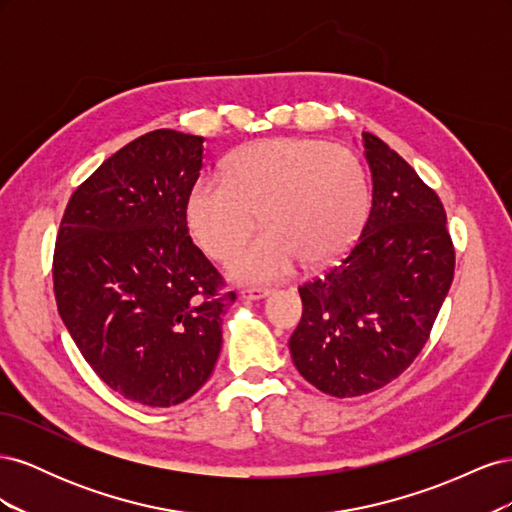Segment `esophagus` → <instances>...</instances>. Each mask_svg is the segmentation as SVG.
Segmentation results:
<instances>
[{
    "instance_id": "1",
    "label": "esophagus",
    "mask_w": 512,
    "mask_h": 512,
    "mask_svg": "<svg viewBox=\"0 0 512 512\" xmlns=\"http://www.w3.org/2000/svg\"><path fill=\"white\" fill-rule=\"evenodd\" d=\"M271 294V288H262V286H252V288H243L241 290V297L243 299H250V301H258V299H265Z\"/></svg>"
}]
</instances>
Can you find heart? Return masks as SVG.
<instances>
[{"label": "heart", "instance_id": "b5f03b06", "mask_svg": "<svg viewBox=\"0 0 512 512\" xmlns=\"http://www.w3.org/2000/svg\"><path fill=\"white\" fill-rule=\"evenodd\" d=\"M230 258L241 282H275L303 260L314 269L342 256L369 211V181L346 147L316 138H267L239 149L222 175H203L188 198V224L203 250Z\"/></svg>", "mask_w": 512, "mask_h": 512}]
</instances>
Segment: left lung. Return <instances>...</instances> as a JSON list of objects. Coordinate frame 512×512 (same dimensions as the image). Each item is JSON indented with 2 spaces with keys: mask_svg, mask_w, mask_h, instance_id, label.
<instances>
[{
  "mask_svg": "<svg viewBox=\"0 0 512 512\" xmlns=\"http://www.w3.org/2000/svg\"><path fill=\"white\" fill-rule=\"evenodd\" d=\"M374 181L361 237L335 267L299 286L290 337L299 374L333 397L382 389L427 344L453 284L455 247L442 200L378 136L363 132Z\"/></svg>",
  "mask_w": 512,
  "mask_h": 512,
  "instance_id": "left-lung-1",
  "label": "left lung"
}]
</instances>
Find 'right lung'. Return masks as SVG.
Segmentation results:
<instances>
[{"label":"right lung","mask_w":512,"mask_h":512,"mask_svg":"<svg viewBox=\"0 0 512 512\" xmlns=\"http://www.w3.org/2000/svg\"><path fill=\"white\" fill-rule=\"evenodd\" d=\"M203 141L138 136L74 190L57 232L61 320L98 378L149 408L177 406L209 380L237 299L188 235Z\"/></svg>","instance_id":"1"}]
</instances>
